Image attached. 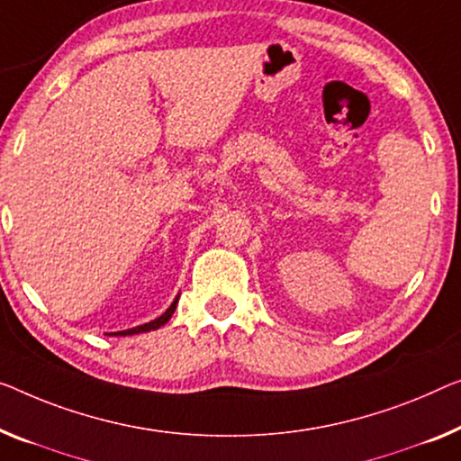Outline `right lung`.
<instances>
[{
	"mask_svg": "<svg viewBox=\"0 0 461 461\" xmlns=\"http://www.w3.org/2000/svg\"><path fill=\"white\" fill-rule=\"evenodd\" d=\"M177 300H180V294L174 298V302H171L167 311H165L159 319L150 321V322H144V325H139V327H132V329H123V331H115V333H105V335H112V338H126V335H139V333H147V331H155V329L163 327L165 322H167L171 319V314L176 312V306H177Z\"/></svg>",
	"mask_w": 461,
	"mask_h": 461,
	"instance_id": "right-lung-1",
	"label": "right lung"
}]
</instances>
